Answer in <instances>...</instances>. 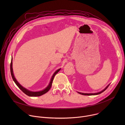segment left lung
I'll return each mask as SVG.
<instances>
[{
    "label": "left lung",
    "mask_w": 125,
    "mask_h": 125,
    "mask_svg": "<svg viewBox=\"0 0 125 125\" xmlns=\"http://www.w3.org/2000/svg\"><path fill=\"white\" fill-rule=\"evenodd\" d=\"M109 84L108 85V86H107V87L105 88V89H104V90H103V91H102L101 92H99V93H95V94H84V93H79L78 92V93L79 94H82V95H97V94H101L102 93H103L104 91H105L107 88V87L109 86Z\"/></svg>",
    "instance_id": "obj_1"
}]
</instances>
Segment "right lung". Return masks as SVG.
<instances>
[{
  "mask_svg": "<svg viewBox=\"0 0 125 125\" xmlns=\"http://www.w3.org/2000/svg\"><path fill=\"white\" fill-rule=\"evenodd\" d=\"M12 60H11V64H10V72H11V76H12V78L13 80V81H14L15 83H16V84L18 86V87L20 89V90L24 93L26 95L29 96H41L44 94H45V93H46L47 92H48L49 91V90L50 89L51 87V85H52V82H53V79H54L55 75L59 72V71L61 69H59L58 70H57L56 72L54 73V74L53 75L52 78H51V81H50V82L49 84V85H48V86L45 88L44 90H43V91H40V92H31L30 91H28V90H27V89H26L25 88H24V87H23L17 81V80H16V79L15 78V77L14 76V74H13V69H12Z\"/></svg>",
  "mask_w": 125,
  "mask_h": 125,
  "instance_id": "obj_1",
  "label": "right lung"
}]
</instances>
